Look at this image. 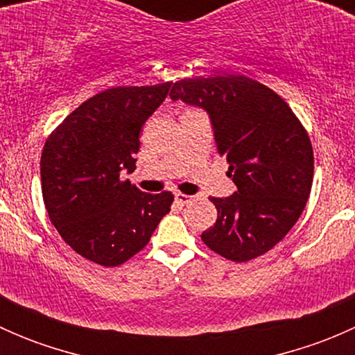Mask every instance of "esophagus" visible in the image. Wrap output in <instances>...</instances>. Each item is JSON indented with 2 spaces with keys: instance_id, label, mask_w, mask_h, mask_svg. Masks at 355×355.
Here are the masks:
<instances>
[{
  "instance_id": "obj_1",
  "label": "esophagus",
  "mask_w": 355,
  "mask_h": 355,
  "mask_svg": "<svg viewBox=\"0 0 355 355\" xmlns=\"http://www.w3.org/2000/svg\"><path fill=\"white\" fill-rule=\"evenodd\" d=\"M191 196H187V194H182V192H175V200H177L178 204H182V206H184V204H187V202H191Z\"/></svg>"
}]
</instances>
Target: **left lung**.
<instances>
[{
	"mask_svg": "<svg viewBox=\"0 0 355 355\" xmlns=\"http://www.w3.org/2000/svg\"><path fill=\"white\" fill-rule=\"evenodd\" d=\"M170 98L206 111L237 185L228 198H211L218 220L200 235L204 244L235 263L273 249L297 223L313 185V146L293 111L244 75L184 78Z\"/></svg>",
	"mask_w": 355,
	"mask_h": 355,
	"instance_id": "8db88e82",
	"label": "left lung"
}]
</instances>
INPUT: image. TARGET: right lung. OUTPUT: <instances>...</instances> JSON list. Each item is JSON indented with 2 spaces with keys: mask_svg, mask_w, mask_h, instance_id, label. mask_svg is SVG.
Listing matches in <instances>:
<instances>
[{
  "mask_svg": "<svg viewBox=\"0 0 355 355\" xmlns=\"http://www.w3.org/2000/svg\"><path fill=\"white\" fill-rule=\"evenodd\" d=\"M168 91L170 82L106 89L71 111L42 149L49 220L75 252L101 266H118L144 249L170 213L171 192L148 194L120 180V171L135 170L142 125Z\"/></svg>",
  "mask_w": 355,
  "mask_h": 355,
  "instance_id": "1",
  "label": "right lung"
}]
</instances>
